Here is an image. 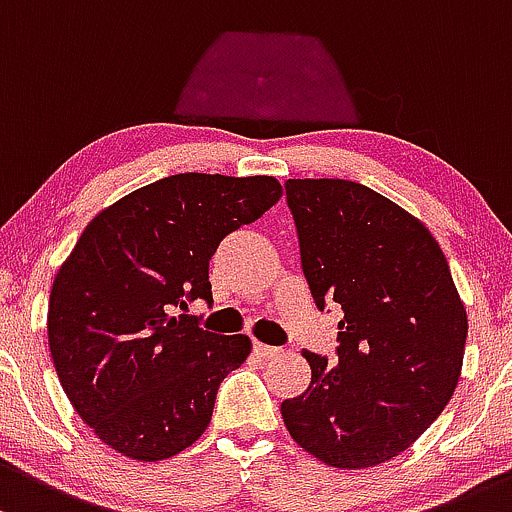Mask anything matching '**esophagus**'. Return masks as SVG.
Masks as SVG:
<instances>
[{
	"label": "esophagus",
	"mask_w": 512,
	"mask_h": 512,
	"mask_svg": "<svg viewBox=\"0 0 512 512\" xmlns=\"http://www.w3.org/2000/svg\"><path fill=\"white\" fill-rule=\"evenodd\" d=\"M252 351H255L257 358H262V360H270V358H277V355H282V348L267 346V343H255V346H252Z\"/></svg>",
	"instance_id": "esophagus-1"
}]
</instances>
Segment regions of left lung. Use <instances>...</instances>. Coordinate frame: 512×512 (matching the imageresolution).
<instances>
[{
	"instance_id": "8db88e82",
	"label": "left lung",
	"mask_w": 512,
	"mask_h": 512,
	"mask_svg": "<svg viewBox=\"0 0 512 512\" xmlns=\"http://www.w3.org/2000/svg\"><path fill=\"white\" fill-rule=\"evenodd\" d=\"M301 270L321 311L338 304L336 360L301 351L311 383L282 402L301 449L336 469L402 454L454 395L466 309L439 242L405 208L346 179H289Z\"/></svg>"
}]
</instances>
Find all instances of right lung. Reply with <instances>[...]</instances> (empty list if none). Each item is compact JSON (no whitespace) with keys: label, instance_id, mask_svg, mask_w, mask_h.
I'll use <instances>...</instances> for the list:
<instances>
[{"label":"right lung","instance_id":"add662e5","mask_svg":"<svg viewBox=\"0 0 512 512\" xmlns=\"http://www.w3.org/2000/svg\"><path fill=\"white\" fill-rule=\"evenodd\" d=\"M279 196L272 176L176 174L83 230L53 282L48 346L75 412L110 449L161 461L206 432L220 383L252 343L203 331L181 311L211 304L208 262L220 240Z\"/></svg>","mask_w":512,"mask_h":512}]
</instances>
